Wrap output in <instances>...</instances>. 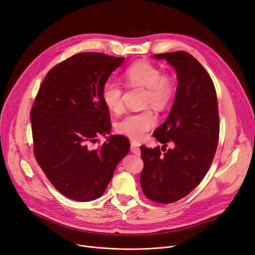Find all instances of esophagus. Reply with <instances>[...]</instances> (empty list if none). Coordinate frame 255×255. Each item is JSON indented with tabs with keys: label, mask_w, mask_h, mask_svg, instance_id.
<instances>
[{
	"label": "esophagus",
	"mask_w": 255,
	"mask_h": 255,
	"mask_svg": "<svg viewBox=\"0 0 255 255\" xmlns=\"http://www.w3.org/2000/svg\"><path fill=\"white\" fill-rule=\"evenodd\" d=\"M130 151H131V153H133V154H135V155H140L141 154V150H140V148L135 145V143H130Z\"/></svg>",
	"instance_id": "obj_1"
}]
</instances>
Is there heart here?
Masks as SVG:
<instances>
[{"label": "heart", "mask_w": 255, "mask_h": 255, "mask_svg": "<svg viewBox=\"0 0 255 255\" xmlns=\"http://www.w3.org/2000/svg\"><path fill=\"white\" fill-rule=\"evenodd\" d=\"M125 81L130 86L146 88L145 104L156 109L164 108L172 99L174 83L168 74L161 73L159 67L147 62H135L124 72ZM123 87L114 81H107L102 88V100L114 113L123 110ZM156 125V116L150 109L128 114L116 126V129L131 140L140 141Z\"/></svg>", "instance_id": "heart-1"}]
</instances>
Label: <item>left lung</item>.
Here are the masks:
<instances>
[{
    "mask_svg": "<svg viewBox=\"0 0 255 255\" xmlns=\"http://www.w3.org/2000/svg\"><path fill=\"white\" fill-rule=\"evenodd\" d=\"M153 58L166 60L175 69L178 88L166 121L153 132L163 147L141 146L144 168L140 182L147 198L168 204L192 192L211 165L220 134L218 98L209 74L189 53ZM167 142L172 148L166 149Z\"/></svg>",
    "mask_w": 255,
    "mask_h": 255,
    "instance_id": "8db88e82",
    "label": "left lung"
}]
</instances>
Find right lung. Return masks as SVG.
<instances>
[{
	"label": "right lung",
	"mask_w": 255,
	"mask_h": 255,
	"mask_svg": "<svg viewBox=\"0 0 255 255\" xmlns=\"http://www.w3.org/2000/svg\"><path fill=\"white\" fill-rule=\"evenodd\" d=\"M124 59L75 54L48 72L35 97L30 111L35 159L51 184L72 200L101 197L129 151V141L121 134L92 148L98 135L111 131L102 88Z\"/></svg>",
	"instance_id": "1"
}]
</instances>
